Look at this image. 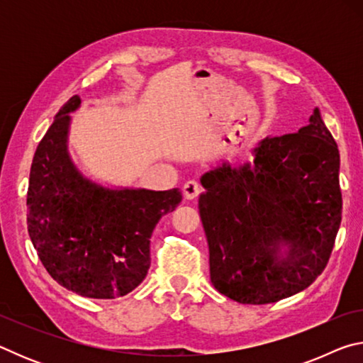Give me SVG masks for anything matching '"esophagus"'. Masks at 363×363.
Returning a JSON list of instances; mask_svg holds the SVG:
<instances>
[{
  "instance_id": "34e87169",
  "label": "esophagus",
  "mask_w": 363,
  "mask_h": 363,
  "mask_svg": "<svg viewBox=\"0 0 363 363\" xmlns=\"http://www.w3.org/2000/svg\"><path fill=\"white\" fill-rule=\"evenodd\" d=\"M182 192H184V196H186L187 200H194L196 199V196L200 195L201 192V186L196 181H187L186 184H184L182 187Z\"/></svg>"
}]
</instances>
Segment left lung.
Instances as JSON below:
<instances>
[{"mask_svg":"<svg viewBox=\"0 0 363 363\" xmlns=\"http://www.w3.org/2000/svg\"><path fill=\"white\" fill-rule=\"evenodd\" d=\"M253 153V164L223 163L201 176L199 210L214 288L237 303L269 304L327 267L342 211L340 152L315 108L309 125L264 138Z\"/></svg>","mask_w":363,"mask_h":363,"instance_id":"8db88e82","label":"left lung"}]
</instances>
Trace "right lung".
Listing matches in <instances>:
<instances>
[{
	"label": "right lung",
	"mask_w": 363,
	"mask_h": 363,
	"mask_svg": "<svg viewBox=\"0 0 363 363\" xmlns=\"http://www.w3.org/2000/svg\"><path fill=\"white\" fill-rule=\"evenodd\" d=\"M59 110L36 147L27 192L28 235L48 274L86 298L133 291L150 267V237L160 218L181 203L179 189H107L86 179L67 152L70 112Z\"/></svg>",
	"instance_id": "add662e5"
}]
</instances>
